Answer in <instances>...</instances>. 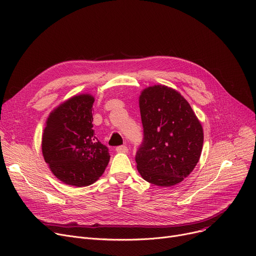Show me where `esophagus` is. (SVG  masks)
Masks as SVG:
<instances>
[{"label": "esophagus", "mask_w": 256, "mask_h": 256, "mask_svg": "<svg viewBox=\"0 0 256 256\" xmlns=\"http://www.w3.org/2000/svg\"><path fill=\"white\" fill-rule=\"evenodd\" d=\"M128 148L126 146H117L116 148V152H128Z\"/></svg>", "instance_id": "esophagus-1"}]
</instances>
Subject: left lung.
Here are the masks:
<instances>
[{
  "label": "left lung",
  "mask_w": 256,
  "mask_h": 256,
  "mask_svg": "<svg viewBox=\"0 0 256 256\" xmlns=\"http://www.w3.org/2000/svg\"><path fill=\"white\" fill-rule=\"evenodd\" d=\"M143 141L136 154L144 180L170 187L184 180L200 160L204 134L194 112L178 91L157 84L139 97Z\"/></svg>",
  "instance_id": "8db88e82"
}]
</instances>
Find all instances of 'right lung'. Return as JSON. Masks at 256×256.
Returning <instances> with one entry per match:
<instances>
[{
	"label": "right lung",
	"instance_id": "obj_1",
	"mask_svg": "<svg viewBox=\"0 0 256 256\" xmlns=\"http://www.w3.org/2000/svg\"><path fill=\"white\" fill-rule=\"evenodd\" d=\"M93 104L90 94L73 96L54 108L46 121L42 138L44 159L64 184L91 185L108 164V148L94 134Z\"/></svg>",
	"mask_w": 256,
	"mask_h": 256
}]
</instances>
